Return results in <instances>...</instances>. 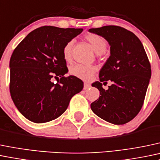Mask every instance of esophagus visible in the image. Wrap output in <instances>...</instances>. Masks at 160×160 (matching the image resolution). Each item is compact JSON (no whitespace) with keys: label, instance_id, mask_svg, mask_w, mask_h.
<instances>
[{"label":"esophagus","instance_id":"1","mask_svg":"<svg viewBox=\"0 0 160 160\" xmlns=\"http://www.w3.org/2000/svg\"><path fill=\"white\" fill-rule=\"evenodd\" d=\"M90 87H91V86H90V83H84V87H83V89H84V90H87V89L90 88Z\"/></svg>","mask_w":160,"mask_h":160}]
</instances>
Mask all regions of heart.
Listing matches in <instances>:
<instances>
[{"mask_svg":"<svg viewBox=\"0 0 160 160\" xmlns=\"http://www.w3.org/2000/svg\"><path fill=\"white\" fill-rule=\"evenodd\" d=\"M85 40H87L97 54H102L107 50V41L100 35L97 33H90L85 35ZM73 46V40H69L63 48V58L67 61L70 60L72 58V49ZM95 72V67L83 65H75L70 70V73L74 77L82 80H89Z\"/></svg>","mask_w":160,"mask_h":160,"instance_id":"obj_1","label":"heart"}]
</instances>
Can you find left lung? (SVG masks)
Instances as JSON below:
<instances>
[{
  "label": "left lung",
  "mask_w": 160,
  "mask_h": 160,
  "mask_svg": "<svg viewBox=\"0 0 160 160\" xmlns=\"http://www.w3.org/2000/svg\"><path fill=\"white\" fill-rule=\"evenodd\" d=\"M110 46V56L100 70V81L92 86L100 97L90 104L99 117L115 125H122L139 113L143 104L151 77V67L142 43L132 32L119 26L91 28ZM113 82L108 90L102 82Z\"/></svg>",
  "instance_id": "8db88e82"
}]
</instances>
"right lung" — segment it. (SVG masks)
Masks as SVG:
<instances>
[{
  "mask_svg": "<svg viewBox=\"0 0 160 160\" xmlns=\"http://www.w3.org/2000/svg\"><path fill=\"white\" fill-rule=\"evenodd\" d=\"M82 28L43 26L27 35L10 60V93L15 106L28 120L42 123L55 120L66 111L83 83L68 72L63 48ZM59 76L54 84L51 79Z\"/></svg>",
  "mask_w": 160,
  "mask_h": 160,
  "instance_id": "add662e5",
  "label": "right lung"
}]
</instances>
